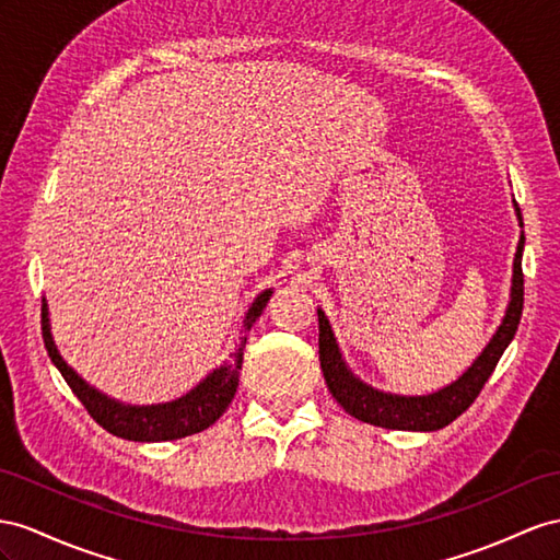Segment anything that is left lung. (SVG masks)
Segmentation results:
<instances>
[{
  "label": "left lung",
  "mask_w": 560,
  "mask_h": 560,
  "mask_svg": "<svg viewBox=\"0 0 560 560\" xmlns=\"http://www.w3.org/2000/svg\"><path fill=\"white\" fill-rule=\"evenodd\" d=\"M515 218L523 226V214L518 203L513 200ZM523 248H525V234L521 232L518 248L513 257V277H511V300L504 312V319L497 326L494 336L482 348V352L472 360V364L464 371L462 376L452 381L444 388L428 393V395H397L374 388V385L364 383L354 371L342 360V352L338 348V340L331 324L324 310L319 307V362L324 371V381L328 390L336 397V402L346 409L350 417L360 419L371 425L390 428V430H419V433H430V430H440L450 425L456 417L472 405L482 390L487 378L504 354L509 342L518 331L521 314H523Z\"/></svg>",
  "instance_id": "obj_1"
}]
</instances>
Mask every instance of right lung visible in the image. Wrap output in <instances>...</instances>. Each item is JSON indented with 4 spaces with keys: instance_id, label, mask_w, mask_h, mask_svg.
I'll return each instance as SVG.
<instances>
[{
    "instance_id": "1",
    "label": "right lung",
    "mask_w": 560,
    "mask_h": 560,
    "mask_svg": "<svg viewBox=\"0 0 560 560\" xmlns=\"http://www.w3.org/2000/svg\"><path fill=\"white\" fill-rule=\"evenodd\" d=\"M271 293L275 291L265 289L253 300L246 317H243L241 342L236 352L229 354V360H224L218 369H212L210 374L200 383H196L189 393L161 405H125L120 399L108 397L106 393L84 381L78 371L63 360L59 348H56L47 300H42V336H45V348L51 357L54 366L61 371V376L70 385V390L78 395L84 409L90 411V417L104 430L132 442L179 440L206 430L222 417L229 405H232L238 388V371L243 364V348H246L248 331L255 319L262 314Z\"/></svg>"
}]
</instances>
